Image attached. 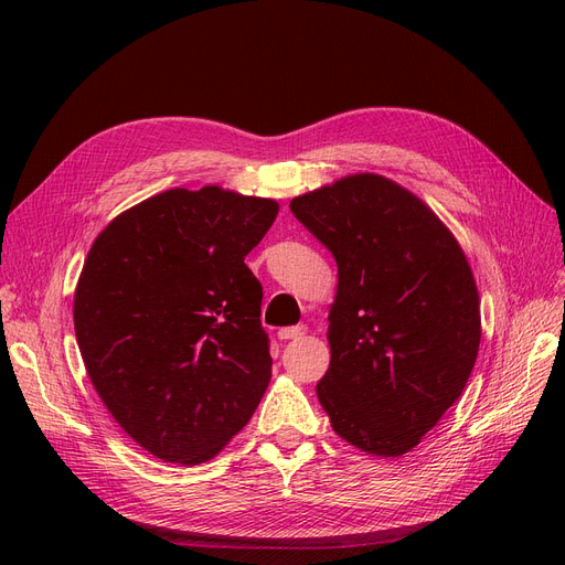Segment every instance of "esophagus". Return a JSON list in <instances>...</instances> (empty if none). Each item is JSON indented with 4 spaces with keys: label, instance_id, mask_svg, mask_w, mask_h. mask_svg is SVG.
<instances>
[{
    "label": "esophagus",
    "instance_id": "obj_1",
    "mask_svg": "<svg viewBox=\"0 0 565 565\" xmlns=\"http://www.w3.org/2000/svg\"><path fill=\"white\" fill-rule=\"evenodd\" d=\"M305 334H307V328H305V324H292V328H281V330L277 332V337H279L281 341L300 339V337H305Z\"/></svg>",
    "mask_w": 565,
    "mask_h": 565
}]
</instances>
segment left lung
Listing matches in <instances>:
<instances>
[{
    "instance_id": "1",
    "label": "left lung",
    "mask_w": 565,
    "mask_h": 565,
    "mask_svg": "<svg viewBox=\"0 0 565 565\" xmlns=\"http://www.w3.org/2000/svg\"><path fill=\"white\" fill-rule=\"evenodd\" d=\"M290 211L339 267L318 401L352 447L403 456L460 398L477 362L471 267L430 207L377 173L295 196Z\"/></svg>"
}]
</instances>
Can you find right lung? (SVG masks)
<instances>
[{"label": "right lung", "instance_id": "add662e5", "mask_svg": "<svg viewBox=\"0 0 565 565\" xmlns=\"http://www.w3.org/2000/svg\"><path fill=\"white\" fill-rule=\"evenodd\" d=\"M277 213L273 199L175 188L109 222L84 260L73 320L86 373L116 424L164 462L217 456L273 377L245 256Z\"/></svg>", "mask_w": 565, "mask_h": 565}]
</instances>
